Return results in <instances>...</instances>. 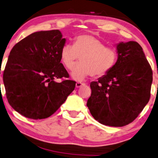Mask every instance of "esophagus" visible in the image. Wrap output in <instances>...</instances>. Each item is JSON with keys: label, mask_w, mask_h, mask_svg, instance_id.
<instances>
[{"label": "esophagus", "mask_w": 158, "mask_h": 158, "mask_svg": "<svg viewBox=\"0 0 158 158\" xmlns=\"http://www.w3.org/2000/svg\"><path fill=\"white\" fill-rule=\"evenodd\" d=\"M84 85H85V83H82V82H77L76 84V87H81V86Z\"/></svg>", "instance_id": "34e87169"}]
</instances>
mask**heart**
Listing matches in <instances>:
<instances>
[{"label":"heart","instance_id":"obj_1","mask_svg":"<svg viewBox=\"0 0 158 158\" xmlns=\"http://www.w3.org/2000/svg\"><path fill=\"white\" fill-rule=\"evenodd\" d=\"M60 60L68 70H72L81 58V64L73 70L71 76L82 81L87 76L102 77L110 72L117 60L114 48L105 47L103 42L93 35H80L73 45H64L60 53Z\"/></svg>","mask_w":158,"mask_h":158}]
</instances>
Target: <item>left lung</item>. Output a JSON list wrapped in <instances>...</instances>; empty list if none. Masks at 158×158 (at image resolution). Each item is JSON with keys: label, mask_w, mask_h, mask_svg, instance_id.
Here are the masks:
<instances>
[{"label": "left lung", "mask_w": 158, "mask_h": 158, "mask_svg": "<svg viewBox=\"0 0 158 158\" xmlns=\"http://www.w3.org/2000/svg\"><path fill=\"white\" fill-rule=\"evenodd\" d=\"M116 49L113 69L90 83L87 106L102 124L121 127L134 121L148 102L152 71L138 42H121Z\"/></svg>", "instance_id": "8db88e82"}]
</instances>
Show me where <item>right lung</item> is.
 <instances>
[{"mask_svg":"<svg viewBox=\"0 0 158 158\" xmlns=\"http://www.w3.org/2000/svg\"><path fill=\"white\" fill-rule=\"evenodd\" d=\"M65 42L59 30L40 31L12 48L3 82L10 105L21 115L32 119L49 117L74 90L76 82L68 79L69 75L60 63ZM59 78L63 81L56 82Z\"/></svg>","mask_w":158,"mask_h":158,"instance_id":"add662e5","label":"right lung"}]
</instances>
